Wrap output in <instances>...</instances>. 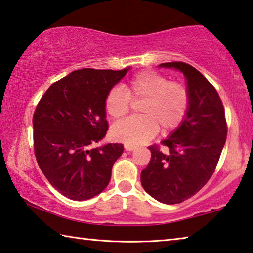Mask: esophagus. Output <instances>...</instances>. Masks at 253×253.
<instances>
[{
    "mask_svg": "<svg viewBox=\"0 0 253 253\" xmlns=\"http://www.w3.org/2000/svg\"><path fill=\"white\" fill-rule=\"evenodd\" d=\"M124 148H126V151H133L134 149H135V147L130 146V144H126V146H124Z\"/></svg>",
    "mask_w": 253,
    "mask_h": 253,
    "instance_id": "obj_1",
    "label": "esophagus"
}]
</instances>
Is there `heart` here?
Returning <instances> with one entry per match:
<instances>
[{
    "mask_svg": "<svg viewBox=\"0 0 253 253\" xmlns=\"http://www.w3.org/2000/svg\"><path fill=\"white\" fill-rule=\"evenodd\" d=\"M124 90L115 86L107 93L104 102L106 113L112 119L126 117L130 110L131 99H142L139 106L140 118H131L114 124L111 135L118 141L130 146L146 143L157 134L176 130L180 126L190 106L188 88L179 82L152 70H143L131 77Z\"/></svg>",
    "mask_w": 253,
    "mask_h": 253,
    "instance_id": "b5f03b06",
    "label": "heart"
}]
</instances>
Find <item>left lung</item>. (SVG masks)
<instances>
[{"mask_svg":"<svg viewBox=\"0 0 253 253\" xmlns=\"http://www.w3.org/2000/svg\"><path fill=\"white\" fill-rule=\"evenodd\" d=\"M183 72L190 106L183 123L159 146L149 147L151 159L141 171L143 189L164 204H178L201 190L215 171L227 134L225 112L214 86L183 61L160 64Z\"/></svg>","mask_w":253,"mask_h":253,"instance_id":"obj_1","label":"left lung"}]
</instances>
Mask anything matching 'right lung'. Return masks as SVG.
Masks as SVG:
<instances>
[{
    "label": "right lung",
    "instance_id": "add662e5",
    "mask_svg": "<svg viewBox=\"0 0 253 253\" xmlns=\"http://www.w3.org/2000/svg\"><path fill=\"white\" fill-rule=\"evenodd\" d=\"M127 69L75 70L53 83L36 107L32 123L37 163L52 187L70 200H89L110 183L123 144L92 146L109 129L106 95Z\"/></svg>",
    "mask_w": 253,
    "mask_h": 253
}]
</instances>
